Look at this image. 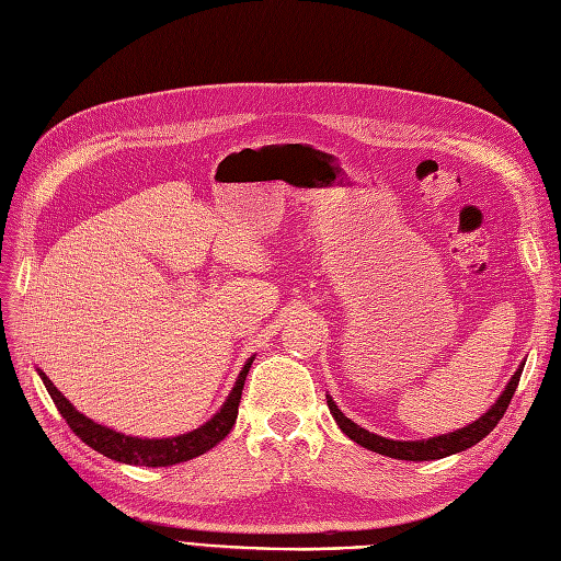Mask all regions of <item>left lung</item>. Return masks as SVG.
Listing matches in <instances>:
<instances>
[{"mask_svg": "<svg viewBox=\"0 0 561 561\" xmlns=\"http://www.w3.org/2000/svg\"><path fill=\"white\" fill-rule=\"evenodd\" d=\"M524 363L526 360L519 363L517 371L511 377V381H507L499 400L491 404L480 419L468 423L466 428H458V431L445 433V435H435L428 439H388V437H381L377 433H369V431L360 428L358 423H353L348 416H344V412L339 410L336 402L330 396H328V407H330V414L336 421V426L342 428L355 445H360L369 451H377L381 456L398 458V461H435V458H445V456L474 447L482 437H486L491 431L496 428V423L503 419L507 404H511V400L515 396V388L519 383Z\"/></svg>", "mask_w": 561, "mask_h": 561, "instance_id": "obj_1", "label": "left lung"}]
</instances>
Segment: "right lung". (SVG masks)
<instances>
[{"mask_svg":"<svg viewBox=\"0 0 561 561\" xmlns=\"http://www.w3.org/2000/svg\"><path fill=\"white\" fill-rule=\"evenodd\" d=\"M252 360L254 358H248V363L241 367V375H239V379H236L225 404L219 407V410L196 431L182 433L175 437H135V435H124L118 431H112V428L103 426V423H95L87 414H81L77 407L54 386V381L44 375L42 369H37V375L42 377L50 400L56 402L58 412L67 421V426H70L81 437V443H87L91 449L100 451L118 463L165 468V466H175V463L190 461V458L206 454L208 449L222 443V439L229 435L231 426L236 423V416H239V402H241L243 383H245Z\"/></svg>","mask_w":561,"mask_h":561,"instance_id":"obj_1","label":"right lung"}]
</instances>
